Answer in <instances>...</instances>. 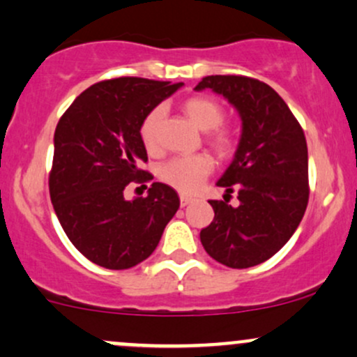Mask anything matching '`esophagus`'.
Returning a JSON list of instances; mask_svg holds the SVG:
<instances>
[{
	"instance_id": "1",
	"label": "esophagus",
	"mask_w": 357,
	"mask_h": 357,
	"mask_svg": "<svg viewBox=\"0 0 357 357\" xmlns=\"http://www.w3.org/2000/svg\"><path fill=\"white\" fill-rule=\"evenodd\" d=\"M179 202H181V206H186V205H190L191 202H193V198L186 197V195H181V197H179Z\"/></svg>"
}]
</instances>
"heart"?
I'll return each instance as SVG.
<instances>
[{"instance_id":"b5f03b06","label":"heart","mask_w":357,"mask_h":357,"mask_svg":"<svg viewBox=\"0 0 357 357\" xmlns=\"http://www.w3.org/2000/svg\"><path fill=\"white\" fill-rule=\"evenodd\" d=\"M181 109L195 127L205 132L210 130L208 140L218 154L225 155L232 151L236 139L229 127L220 125L225 112L218 101L211 100L208 96H193L183 101ZM160 116H162L160 108L151 109L140 125V139L149 152H155L159 149ZM211 169H213V160L210 155H179V158L162 164V167L159 169V179L179 193L193 195L197 193Z\"/></svg>"}]
</instances>
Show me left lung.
<instances>
[{"mask_svg": "<svg viewBox=\"0 0 357 357\" xmlns=\"http://www.w3.org/2000/svg\"><path fill=\"white\" fill-rule=\"evenodd\" d=\"M210 88L238 112L242 134L234 160L217 186L225 202L210 199L213 222L199 232L206 252L229 268H250L273 257L298 229L308 203V151L303 128L283 98L259 79L206 76ZM238 191L239 205H228Z\"/></svg>", "mask_w": 357, "mask_h": 357, "instance_id": "left-lung-1", "label": "left lung"}]
</instances>
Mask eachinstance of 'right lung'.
I'll return each mask as SVG.
<instances>
[{
  "label": "right lung",
  "instance_id": "obj_1",
  "mask_svg": "<svg viewBox=\"0 0 357 357\" xmlns=\"http://www.w3.org/2000/svg\"><path fill=\"white\" fill-rule=\"evenodd\" d=\"M183 83L116 77L89 86L59 120L49 190L74 248L107 269H128L158 248L179 208L171 186L152 183L146 198L127 202L125 188L151 181L140 169L147 151L140 125Z\"/></svg>",
  "mask_w": 357,
  "mask_h": 357
}]
</instances>
